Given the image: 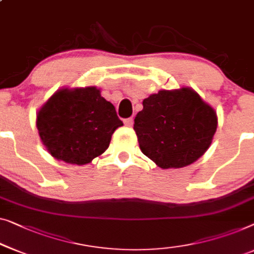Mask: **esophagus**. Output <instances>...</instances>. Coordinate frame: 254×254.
Wrapping results in <instances>:
<instances>
[{"label": "esophagus", "instance_id": "obj_1", "mask_svg": "<svg viewBox=\"0 0 254 254\" xmlns=\"http://www.w3.org/2000/svg\"><path fill=\"white\" fill-rule=\"evenodd\" d=\"M124 123H125V125H126L127 127H133V125H134V119H133V118H128V119L125 120Z\"/></svg>", "mask_w": 254, "mask_h": 254}]
</instances>
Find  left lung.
<instances>
[{"mask_svg": "<svg viewBox=\"0 0 254 254\" xmlns=\"http://www.w3.org/2000/svg\"><path fill=\"white\" fill-rule=\"evenodd\" d=\"M134 123L141 151L167 170L188 166L207 151L218 116L197 91L182 87L144 98Z\"/></svg>", "mask_w": 254, "mask_h": 254, "instance_id": "1", "label": "left lung"}]
</instances>
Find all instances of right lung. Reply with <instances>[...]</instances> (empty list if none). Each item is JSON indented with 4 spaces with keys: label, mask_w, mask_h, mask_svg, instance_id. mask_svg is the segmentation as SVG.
<instances>
[{
    "label": "right lung",
    "mask_w": 254,
    "mask_h": 254,
    "mask_svg": "<svg viewBox=\"0 0 254 254\" xmlns=\"http://www.w3.org/2000/svg\"><path fill=\"white\" fill-rule=\"evenodd\" d=\"M120 126L115 106L95 86L61 88L36 113V128L47 151L79 166L104 153Z\"/></svg>",
    "instance_id": "obj_1"
}]
</instances>
